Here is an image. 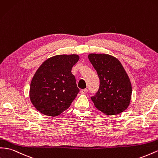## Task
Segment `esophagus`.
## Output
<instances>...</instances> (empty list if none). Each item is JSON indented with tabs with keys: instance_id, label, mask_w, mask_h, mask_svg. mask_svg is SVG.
I'll use <instances>...</instances> for the list:
<instances>
[{
	"instance_id": "esophagus-1",
	"label": "esophagus",
	"mask_w": 158,
	"mask_h": 158,
	"mask_svg": "<svg viewBox=\"0 0 158 158\" xmlns=\"http://www.w3.org/2000/svg\"><path fill=\"white\" fill-rule=\"evenodd\" d=\"M80 92H81V94H86L88 92V89H81Z\"/></svg>"
}]
</instances>
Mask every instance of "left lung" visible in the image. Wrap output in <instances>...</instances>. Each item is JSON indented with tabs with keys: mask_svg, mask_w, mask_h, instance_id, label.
Listing matches in <instances>:
<instances>
[{
	"mask_svg": "<svg viewBox=\"0 0 158 158\" xmlns=\"http://www.w3.org/2000/svg\"><path fill=\"white\" fill-rule=\"evenodd\" d=\"M88 58L100 79L98 90L91 97L95 107L106 115H116L128 107L131 85L120 61L108 54H90Z\"/></svg>",
	"mask_w": 158,
	"mask_h": 158,
	"instance_id": "left-lung-1",
	"label": "left lung"
}]
</instances>
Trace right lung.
Instances as JSON below:
<instances>
[{"mask_svg": "<svg viewBox=\"0 0 158 158\" xmlns=\"http://www.w3.org/2000/svg\"><path fill=\"white\" fill-rule=\"evenodd\" d=\"M78 60L76 54L57 55L38 68L31 83L30 98L40 112L56 116L70 107L80 92L71 72Z\"/></svg>", "mask_w": 158, "mask_h": 158, "instance_id": "add662e5", "label": "right lung"}]
</instances>
